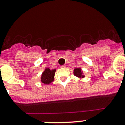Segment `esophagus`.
<instances>
[{
  "mask_svg": "<svg viewBox=\"0 0 125 125\" xmlns=\"http://www.w3.org/2000/svg\"><path fill=\"white\" fill-rule=\"evenodd\" d=\"M65 67H66L65 65H62V66H60V68H65Z\"/></svg>",
  "mask_w": 125,
  "mask_h": 125,
  "instance_id": "1",
  "label": "esophagus"
}]
</instances>
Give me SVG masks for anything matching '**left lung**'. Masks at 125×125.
Wrapping results in <instances>:
<instances>
[{
  "mask_svg": "<svg viewBox=\"0 0 125 125\" xmlns=\"http://www.w3.org/2000/svg\"><path fill=\"white\" fill-rule=\"evenodd\" d=\"M74 75L79 78H83L85 77V75L83 74V72L82 71L81 69L79 68H77L74 69Z\"/></svg>",
  "mask_w": 125,
  "mask_h": 125,
  "instance_id": "left-lung-1",
  "label": "left lung"
}]
</instances>
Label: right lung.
I'll list each match as a JSON object with an SVG mask.
<instances>
[{
  "mask_svg": "<svg viewBox=\"0 0 125 125\" xmlns=\"http://www.w3.org/2000/svg\"><path fill=\"white\" fill-rule=\"evenodd\" d=\"M55 69L54 70H50L49 68H46L42 73L41 76V82L44 84L51 83L52 82L54 81V74L55 72Z\"/></svg>",
  "mask_w": 125,
  "mask_h": 125,
  "instance_id": "add662e5",
  "label": "right lung"
}]
</instances>
